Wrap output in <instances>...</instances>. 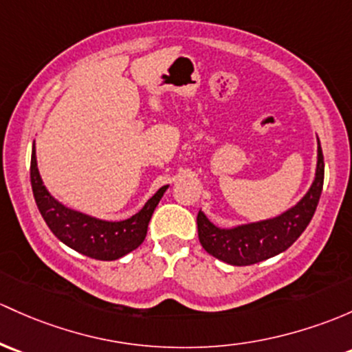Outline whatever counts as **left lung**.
<instances>
[{
    "label": "left lung",
    "instance_id": "obj_1",
    "mask_svg": "<svg viewBox=\"0 0 352 352\" xmlns=\"http://www.w3.org/2000/svg\"><path fill=\"white\" fill-rule=\"evenodd\" d=\"M324 186V157L317 138L316 177L307 194L285 212L256 223L219 228L210 223L204 210L197 214L199 241L209 254L234 266L260 263L283 253L305 231L314 217Z\"/></svg>",
    "mask_w": 352,
    "mask_h": 352
}]
</instances>
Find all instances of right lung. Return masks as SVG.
<instances>
[{
	"instance_id": "1",
	"label": "right lung",
	"mask_w": 352,
	"mask_h": 352,
	"mask_svg": "<svg viewBox=\"0 0 352 352\" xmlns=\"http://www.w3.org/2000/svg\"><path fill=\"white\" fill-rule=\"evenodd\" d=\"M30 180L36 207L50 231L77 253L101 261L120 260L145 241L151 214L168 188V186L158 188L157 194L148 199L143 209L128 219L106 221L89 216L64 206L47 190L36 165L35 142L32 148Z\"/></svg>"
}]
</instances>
